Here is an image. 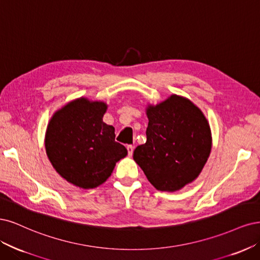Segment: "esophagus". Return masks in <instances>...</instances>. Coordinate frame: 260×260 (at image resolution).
<instances>
[{"mask_svg":"<svg viewBox=\"0 0 260 260\" xmlns=\"http://www.w3.org/2000/svg\"><path fill=\"white\" fill-rule=\"evenodd\" d=\"M126 149H127V152H128V155L132 156L133 152H134V147L132 145H127L126 146Z\"/></svg>","mask_w":260,"mask_h":260,"instance_id":"obj_1","label":"esophagus"}]
</instances>
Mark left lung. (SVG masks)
Listing matches in <instances>:
<instances>
[{
	"label": "left lung",
	"mask_w": 260,
	"mask_h": 260,
	"mask_svg": "<svg viewBox=\"0 0 260 260\" xmlns=\"http://www.w3.org/2000/svg\"><path fill=\"white\" fill-rule=\"evenodd\" d=\"M146 144L133 157L160 191H177L200 175L212 149L211 128L189 99L172 95L147 109Z\"/></svg>",
	"instance_id": "1"
}]
</instances>
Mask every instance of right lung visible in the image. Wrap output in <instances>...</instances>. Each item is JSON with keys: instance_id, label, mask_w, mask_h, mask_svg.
Here are the masks:
<instances>
[{"instance_id": "right-lung-1", "label": "right lung", "mask_w": 260, "mask_h": 260, "mask_svg": "<svg viewBox=\"0 0 260 260\" xmlns=\"http://www.w3.org/2000/svg\"><path fill=\"white\" fill-rule=\"evenodd\" d=\"M102 102L80 98L57 111L49 122L45 148L56 172L72 185L93 189L104 183L115 163L127 155L114 127L103 121Z\"/></svg>"}]
</instances>
